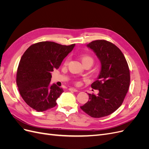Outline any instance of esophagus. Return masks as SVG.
I'll return each instance as SVG.
<instances>
[{
    "label": "esophagus",
    "instance_id": "esophagus-1",
    "mask_svg": "<svg viewBox=\"0 0 149 149\" xmlns=\"http://www.w3.org/2000/svg\"><path fill=\"white\" fill-rule=\"evenodd\" d=\"M68 89L70 90V91H74V92H77V91H78V89H76L73 88H70Z\"/></svg>",
    "mask_w": 149,
    "mask_h": 149
}]
</instances>
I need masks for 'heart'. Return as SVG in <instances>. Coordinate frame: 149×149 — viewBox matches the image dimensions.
<instances>
[{"instance_id":"b5f03b06","label":"heart","mask_w":149,"mask_h":149,"mask_svg":"<svg viewBox=\"0 0 149 149\" xmlns=\"http://www.w3.org/2000/svg\"><path fill=\"white\" fill-rule=\"evenodd\" d=\"M79 56L80 60H81L83 65L87 63H91L93 64V58L90 55H88V54H81V55H79ZM67 63H68V59L65 61V63L66 64Z\"/></svg>"}]
</instances>
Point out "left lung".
<instances>
[{
    "mask_svg": "<svg viewBox=\"0 0 149 149\" xmlns=\"http://www.w3.org/2000/svg\"><path fill=\"white\" fill-rule=\"evenodd\" d=\"M87 47L101 63L97 79L91 84L99 93L88 94L89 101L80 107L92 118H100L113 113L122 105L129 88L130 71L123 53L112 43L97 40Z\"/></svg>",
    "mask_w": 149,
    "mask_h": 149,
    "instance_id": "8db88e82",
    "label": "left lung"
}]
</instances>
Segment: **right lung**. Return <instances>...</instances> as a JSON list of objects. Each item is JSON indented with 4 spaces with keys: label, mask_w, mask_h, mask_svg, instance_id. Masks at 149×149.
<instances>
[{
    "label": "right lung",
    "mask_w": 149,
    "mask_h": 149,
    "mask_svg": "<svg viewBox=\"0 0 149 149\" xmlns=\"http://www.w3.org/2000/svg\"><path fill=\"white\" fill-rule=\"evenodd\" d=\"M74 46L41 42L31 45L22 55L16 82L22 97L32 109L43 112L56 106L63 90L55 84L49 85L51 72L59 68Z\"/></svg>",
    "instance_id": "right-lung-1"
}]
</instances>
